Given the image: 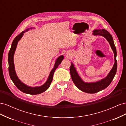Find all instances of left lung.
<instances>
[{"instance_id": "1", "label": "left lung", "mask_w": 126, "mask_h": 126, "mask_svg": "<svg viewBox=\"0 0 126 126\" xmlns=\"http://www.w3.org/2000/svg\"><path fill=\"white\" fill-rule=\"evenodd\" d=\"M93 34L94 36L99 35L104 37L108 41L113 52L115 63L113 64L112 69L105 78L96 82H87L83 81L80 77L74 64L71 62L70 68V73L72 81L79 89L83 92L88 94L96 93L106 88L111 82L116 74L117 69V62L116 60L117 51L112 36L108 31L104 29H94L93 30Z\"/></svg>"}]
</instances>
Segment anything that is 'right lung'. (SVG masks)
<instances>
[{"instance_id": "right-lung-1", "label": "right lung", "mask_w": 126, "mask_h": 126, "mask_svg": "<svg viewBox=\"0 0 126 126\" xmlns=\"http://www.w3.org/2000/svg\"><path fill=\"white\" fill-rule=\"evenodd\" d=\"M33 28H30L27 29L25 31H23L21 33H20L19 35H18L13 40L12 44H11V46L8 54V61L9 63V74L10 77L13 81L14 84L15 85L17 88L19 89L22 92H23L25 94H37L41 93H44L46 90H47L49 87L50 86L52 80L53 78V75H54V72L56 69L58 68V66L62 63V60L63 59L64 57L63 55L60 56L55 61V63L54 64V68L51 70L50 74L48 76V78L47 80V81L45 82L44 84L40 86H36V87H31L29 86L26 85L25 83L22 82L19 79L18 76L16 74V70H15V64L14 62V56L15 54V52L16 51V49L17 48V46L18 44V41L20 40L21 38L23 36L24 33L28 31L29 29H32Z\"/></svg>"}]
</instances>
